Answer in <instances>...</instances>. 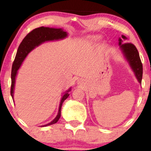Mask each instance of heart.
<instances>
[{
  "label": "heart",
  "instance_id": "1",
  "mask_svg": "<svg viewBox=\"0 0 151 151\" xmlns=\"http://www.w3.org/2000/svg\"><path fill=\"white\" fill-rule=\"evenodd\" d=\"M99 38H100V37L98 36H93V37H92V39H93V40H98Z\"/></svg>",
  "mask_w": 151,
  "mask_h": 151
}]
</instances>
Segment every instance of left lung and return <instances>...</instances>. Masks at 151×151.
Listing matches in <instances>:
<instances>
[{
    "label": "left lung",
    "mask_w": 151,
    "mask_h": 151,
    "mask_svg": "<svg viewBox=\"0 0 151 151\" xmlns=\"http://www.w3.org/2000/svg\"><path fill=\"white\" fill-rule=\"evenodd\" d=\"M122 39L126 40L127 37L124 36H122ZM122 39L119 38V48L122 51L124 55L129 62L130 66L135 73V75L137 78L139 83L142 82V73H143V67L142 63L140 60L139 52H138L137 48L131 42L122 43Z\"/></svg>",
    "instance_id": "1"
}]
</instances>
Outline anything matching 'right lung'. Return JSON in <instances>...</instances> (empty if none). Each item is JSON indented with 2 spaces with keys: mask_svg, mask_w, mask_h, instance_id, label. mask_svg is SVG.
Returning a JSON list of instances; mask_svg holds the SVG:
<instances>
[{
  "mask_svg": "<svg viewBox=\"0 0 151 151\" xmlns=\"http://www.w3.org/2000/svg\"><path fill=\"white\" fill-rule=\"evenodd\" d=\"M67 36V34L66 32H64L63 29H55V28H49V27H41L32 30V32L29 33L27 36L24 37L23 40L20 43V45L18 47L17 53H16L15 59L12 65V85H11V96L12 99H14V85H15V80L16 76L17 74L18 70L19 69L20 65L24 58L28 55V53L32 51L36 47H38L42 43L46 42V41L55 40H60V39H63ZM71 91V88H69L67 91H66L61 99L60 104L59 106V111L58 113L57 116L55 117L52 122L50 123L45 124L42 127H47L53 124H55L59 120L60 117L61 115V108L62 105L64 101L69 97V91Z\"/></svg>",
  "mask_w": 151,
  "mask_h": 151,
  "instance_id": "add662e5",
  "label": "right lung"
}]
</instances>
